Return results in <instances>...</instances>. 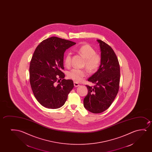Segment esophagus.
<instances>
[{
  "instance_id": "1",
  "label": "esophagus",
  "mask_w": 152,
  "mask_h": 152,
  "mask_svg": "<svg viewBox=\"0 0 152 152\" xmlns=\"http://www.w3.org/2000/svg\"><path fill=\"white\" fill-rule=\"evenodd\" d=\"M74 87H77L79 86V84L77 83H76V82L74 83Z\"/></svg>"
}]
</instances>
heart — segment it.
<instances>
[{
  "label": "heart",
  "mask_w": 152,
  "mask_h": 152,
  "mask_svg": "<svg viewBox=\"0 0 152 152\" xmlns=\"http://www.w3.org/2000/svg\"><path fill=\"white\" fill-rule=\"evenodd\" d=\"M77 52L85 59L86 66L90 71H94L99 69L101 63V58L96 53V51L91 46L86 44L81 46ZM64 63L67 67L70 66L71 63V53H67L64 57ZM87 71L83 69H73L69 71L67 76L70 79L78 83L81 82L87 75Z\"/></svg>",
  "instance_id": "b5f03b06"
}]
</instances>
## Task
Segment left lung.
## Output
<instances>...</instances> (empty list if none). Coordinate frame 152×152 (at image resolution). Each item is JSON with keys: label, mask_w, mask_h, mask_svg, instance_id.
Masks as SVG:
<instances>
[{"label": "left lung", "mask_w": 152, "mask_h": 152, "mask_svg": "<svg viewBox=\"0 0 152 152\" xmlns=\"http://www.w3.org/2000/svg\"><path fill=\"white\" fill-rule=\"evenodd\" d=\"M97 41L101 52V63L97 72L88 79L95 85H86L88 93L83 100L85 108L94 114L106 110L114 101L118 92L121 75L114 50L101 40Z\"/></svg>", "instance_id": "8db88e82"}]
</instances>
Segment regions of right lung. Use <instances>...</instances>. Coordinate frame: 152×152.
Instances as JSON below:
<instances>
[{
	"mask_svg": "<svg viewBox=\"0 0 152 152\" xmlns=\"http://www.w3.org/2000/svg\"><path fill=\"white\" fill-rule=\"evenodd\" d=\"M75 44L51 37L40 42L34 52L29 65L30 84L36 99L46 108L62 107L74 88L72 80L64 79L62 70L65 51Z\"/></svg>",
	"mask_w": 152,
	"mask_h": 152,
	"instance_id": "1",
	"label": "right lung"
}]
</instances>
